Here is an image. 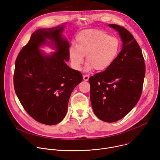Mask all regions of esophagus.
<instances>
[{
  "label": "esophagus",
  "mask_w": 160,
  "mask_h": 160,
  "mask_svg": "<svg viewBox=\"0 0 160 160\" xmlns=\"http://www.w3.org/2000/svg\"><path fill=\"white\" fill-rule=\"evenodd\" d=\"M83 78L85 81H88V80L89 78V75H84L83 76Z\"/></svg>",
  "instance_id": "34e87169"
}]
</instances>
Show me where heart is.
Masks as SVG:
<instances>
[{"label": "heart", "mask_w": 160, "mask_h": 160, "mask_svg": "<svg viewBox=\"0 0 160 160\" xmlns=\"http://www.w3.org/2000/svg\"><path fill=\"white\" fill-rule=\"evenodd\" d=\"M120 40L101 30H87L76 37V45L69 48V57L74 69L79 70L86 56L85 70L104 71L113 64L119 54Z\"/></svg>", "instance_id": "heart-1"}]
</instances>
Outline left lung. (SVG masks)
<instances>
[{"label": "left lung", "mask_w": 160, "mask_h": 160, "mask_svg": "<svg viewBox=\"0 0 160 160\" xmlns=\"http://www.w3.org/2000/svg\"><path fill=\"white\" fill-rule=\"evenodd\" d=\"M119 32L123 46L113 64L89 78L90 101L100 120L112 123L124 117L138 102L142 90L146 65L142 51L124 27L108 25Z\"/></svg>", "instance_id": "obj_1"}]
</instances>
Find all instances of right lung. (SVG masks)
Returning <instances> with one entry per match:
<instances>
[{
    "label": "right lung",
    "mask_w": 160,
    "mask_h": 160,
    "mask_svg": "<svg viewBox=\"0 0 160 160\" xmlns=\"http://www.w3.org/2000/svg\"><path fill=\"white\" fill-rule=\"evenodd\" d=\"M64 24L32 33L15 62L14 87L21 105L39 123L54 125L66 115L75 87L82 81V73L68 66L70 45L62 37ZM49 39V42L47 40ZM54 43L56 53L45 55L39 48Z\"/></svg>",
    "instance_id": "obj_1"
}]
</instances>
